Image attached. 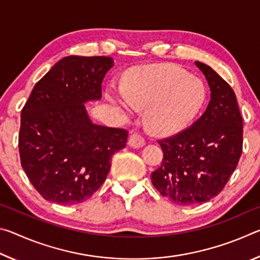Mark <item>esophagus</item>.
<instances>
[{
  "mask_svg": "<svg viewBox=\"0 0 260 260\" xmlns=\"http://www.w3.org/2000/svg\"><path fill=\"white\" fill-rule=\"evenodd\" d=\"M144 143H146V140L142 135L140 133H132L129 139H128V146L132 148H141L144 146Z\"/></svg>",
  "mask_w": 260,
  "mask_h": 260,
  "instance_id": "obj_1",
  "label": "esophagus"
}]
</instances>
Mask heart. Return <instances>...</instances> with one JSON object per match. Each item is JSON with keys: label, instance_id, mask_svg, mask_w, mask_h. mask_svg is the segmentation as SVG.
<instances>
[{"label": "heart", "instance_id": "1", "mask_svg": "<svg viewBox=\"0 0 260 260\" xmlns=\"http://www.w3.org/2000/svg\"><path fill=\"white\" fill-rule=\"evenodd\" d=\"M124 96L132 108L146 109L144 122L149 131L170 135L183 129L199 113L206 89L202 80L183 69L148 67L127 79Z\"/></svg>", "mask_w": 260, "mask_h": 260}]
</instances>
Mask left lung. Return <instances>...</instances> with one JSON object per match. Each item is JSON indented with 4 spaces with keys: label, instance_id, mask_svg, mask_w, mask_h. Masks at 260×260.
Segmentation results:
<instances>
[{
    "label": "left lung",
    "instance_id": "8db88e82",
    "mask_svg": "<svg viewBox=\"0 0 260 260\" xmlns=\"http://www.w3.org/2000/svg\"><path fill=\"white\" fill-rule=\"evenodd\" d=\"M211 100L204 113L187 128L158 140L164 152L151 181L161 196L179 205L213 199L239 164L243 149V120L232 87L201 61Z\"/></svg>",
    "mask_w": 260,
    "mask_h": 260
}]
</instances>
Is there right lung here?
Returning a JSON list of instances; mask_svg holds the SVG:
<instances>
[{
  "instance_id": "add662e5",
  "label": "right lung",
  "mask_w": 260,
  "mask_h": 260,
  "mask_svg": "<svg viewBox=\"0 0 260 260\" xmlns=\"http://www.w3.org/2000/svg\"><path fill=\"white\" fill-rule=\"evenodd\" d=\"M113 67L107 56H69L37 82L20 114L21 167L43 199L61 205L89 200L102 186L128 132L95 125L85 102L102 98Z\"/></svg>"
}]
</instances>
